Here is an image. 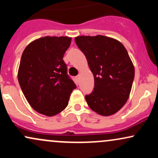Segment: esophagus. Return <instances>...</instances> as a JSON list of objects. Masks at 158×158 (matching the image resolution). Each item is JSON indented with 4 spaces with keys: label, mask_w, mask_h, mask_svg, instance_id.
Segmentation results:
<instances>
[{
    "label": "esophagus",
    "mask_w": 158,
    "mask_h": 158,
    "mask_svg": "<svg viewBox=\"0 0 158 158\" xmlns=\"http://www.w3.org/2000/svg\"><path fill=\"white\" fill-rule=\"evenodd\" d=\"M79 79H80V75H78L77 77H76V80L77 81V82L79 81Z\"/></svg>",
    "instance_id": "obj_1"
}]
</instances>
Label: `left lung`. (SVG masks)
I'll use <instances>...</instances> for the list:
<instances>
[{
    "label": "left lung",
    "instance_id": "1",
    "mask_svg": "<svg viewBox=\"0 0 158 158\" xmlns=\"http://www.w3.org/2000/svg\"><path fill=\"white\" fill-rule=\"evenodd\" d=\"M75 41L94 74V89L85 96L88 106L102 116L117 113L128 100L135 78L126 49L117 40L101 35L78 36Z\"/></svg>",
    "mask_w": 158,
    "mask_h": 158
}]
</instances>
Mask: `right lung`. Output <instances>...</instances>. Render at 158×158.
Here are the masks:
<instances>
[{
  "label": "right lung",
  "mask_w": 158,
  "mask_h": 158,
  "mask_svg": "<svg viewBox=\"0 0 158 158\" xmlns=\"http://www.w3.org/2000/svg\"><path fill=\"white\" fill-rule=\"evenodd\" d=\"M71 38H40L27 46L21 56L18 79L27 102L34 110L48 117L68 106L75 83L68 75L63 60Z\"/></svg>",
  "instance_id": "add662e5"
}]
</instances>
